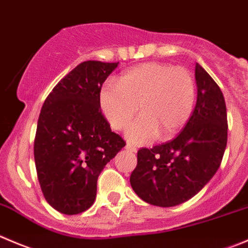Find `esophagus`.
Returning <instances> with one entry per match:
<instances>
[{
  "mask_svg": "<svg viewBox=\"0 0 248 248\" xmlns=\"http://www.w3.org/2000/svg\"><path fill=\"white\" fill-rule=\"evenodd\" d=\"M124 148H126V150L132 151V153H137V148H136V146L131 145V144H127V145L124 146Z\"/></svg>",
  "mask_w": 248,
  "mask_h": 248,
  "instance_id": "1",
  "label": "esophagus"
}]
</instances>
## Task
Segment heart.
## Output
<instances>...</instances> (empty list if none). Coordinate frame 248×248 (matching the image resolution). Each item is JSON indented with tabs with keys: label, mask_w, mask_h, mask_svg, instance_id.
Masks as SVG:
<instances>
[{
	"label": "heart",
	"mask_w": 248,
	"mask_h": 248,
	"mask_svg": "<svg viewBox=\"0 0 248 248\" xmlns=\"http://www.w3.org/2000/svg\"><path fill=\"white\" fill-rule=\"evenodd\" d=\"M196 98L193 74L182 66L145 63L124 71L116 85H107L99 103L114 129H122L139 108L140 116L126 129L131 143L145 144L158 134L172 137L190 119Z\"/></svg>",
	"instance_id": "1"
}]
</instances>
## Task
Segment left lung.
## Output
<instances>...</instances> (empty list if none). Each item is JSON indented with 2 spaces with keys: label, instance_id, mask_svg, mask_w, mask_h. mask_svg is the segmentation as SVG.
<instances>
[{
  "label": "left lung",
  "instance_id": "left-lung-1",
  "mask_svg": "<svg viewBox=\"0 0 248 248\" xmlns=\"http://www.w3.org/2000/svg\"><path fill=\"white\" fill-rule=\"evenodd\" d=\"M198 99L183 131L172 140L138 151L129 182L145 202L172 207L190 200L216 174L228 140L227 107L217 83L195 66Z\"/></svg>",
  "mask_w": 248,
  "mask_h": 248
}]
</instances>
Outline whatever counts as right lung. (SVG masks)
I'll return each mask as SVG.
<instances>
[{
    "instance_id": "1",
    "label": "right lung",
    "mask_w": 248,
    "mask_h": 248,
    "mask_svg": "<svg viewBox=\"0 0 248 248\" xmlns=\"http://www.w3.org/2000/svg\"><path fill=\"white\" fill-rule=\"evenodd\" d=\"M119 63L87 60L58 82L37 121L33 155L43 196L58 212L93 205L105 165L126 145L100 110V90Z\"/></svg>"
}]
</instances>
